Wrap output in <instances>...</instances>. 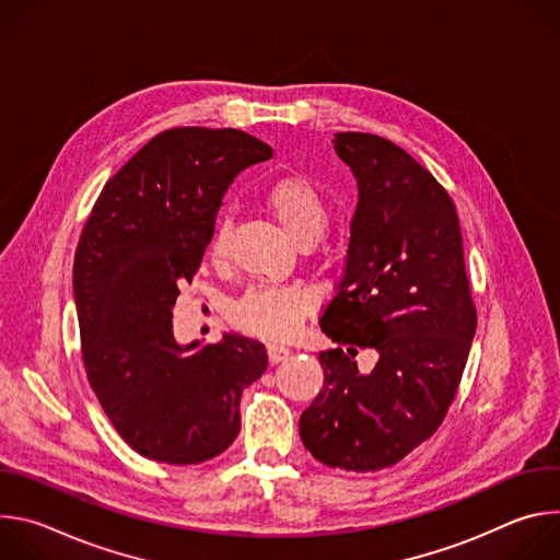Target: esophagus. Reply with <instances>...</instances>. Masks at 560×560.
I'll return each instance as SVG.
<instances>
[{"instance_id":"34e87169","label":"esophagus","mask_w":560,"mask_h":560,"mask_svg":"<svg viewBox=\"0 0 560 560\" xmlns=\"http://www.w3.org/2000/svg\"><path fill=\"white\" fill-rule=\"evenodd\" d=\"M290 354H292V352H290V348L275 346V343H270V346H268V359H270V363H272V365H277V363L285 361Z\"/></svg>"}]
</instances>
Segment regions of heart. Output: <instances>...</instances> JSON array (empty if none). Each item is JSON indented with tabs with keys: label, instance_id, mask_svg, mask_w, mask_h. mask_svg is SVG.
<instances>
[{
	"label": "heart",
	"instance_id": "obj_1",
	"mask_svg": "<svg viewBox=\"0 0 560 560\" xmlns=\"http://www.w3.org/2000/svg\"><path fill=\"white\" fill-rule=\"evenodd\" d=\"M264 208L296 246H310L328 228L330 212L324 195L305 177H281L264 190ZM230 223L219 219L208 238V259L221 266L228 257ZM312 299L299 285H253L228 305L234 330L281 341L294 335L310 312Z\"/></svg>",
	"mask_w": 560,
	"mask_h": 560
}]
</instances>
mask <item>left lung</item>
<instances>
[{
    "instance_id": "obj_1",
    "label": "left lung",
    "mask_w": 560,
    "mask_h": 560,
    "mask_svg": "<svg viewBox=\"0 0 560 560\" xmlns=\"http://www.w3.org/2000/svg\"><path fill=\"white\" fill-rule=\"evenodd\" d=\"M357 177L343 277L322 330L324 387L299 419L310 454L330 467L376 471L443 423L476 332L456 208L415 156L368 132L335 135ZM370 347L368 374L353 357Z\"/></svg>"
}]
</instances>
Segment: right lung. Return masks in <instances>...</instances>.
<instances>
[{"label":"right lung","instance_id":"1","mask_svg":"<svg viewBox=\"0 0 560 560\" xmlns=\"http://www.w3.org/2000/svg\"><path fill=\"white\" fill-rule=\"evenodd\" d=\"M272 148L234 128H171L108 179L79 236L72 292L89 383L141 456L203 463L238 434L242 392L268 368L238 335L179 346L173 307L197 275L221 199Z\"/></svg>","mask_w":560,"mask_h":560}]
</instances>
